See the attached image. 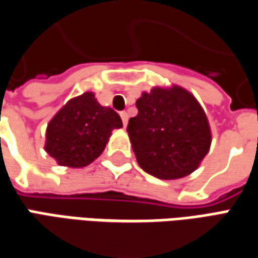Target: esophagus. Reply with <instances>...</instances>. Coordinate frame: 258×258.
<instances>
[{"label":"esophagus","mask_w":258,"mask_h":258,"mask_svg":"<svg viewBox=\"0 0 258 258\" xmlns=\"http://www.w3.org/2000/svg\"><path fill=\"white\" fill-rule=\"evenodd\" d=\"M120 118H122L123 126L127 125V119H129V115H127V112H120Z\"/></svg>","instance_id":"34e87169"}]
</instances>
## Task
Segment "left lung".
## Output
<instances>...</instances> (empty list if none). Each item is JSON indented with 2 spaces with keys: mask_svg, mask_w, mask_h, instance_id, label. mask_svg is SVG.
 <instances>
[{
  "mask_svg": "<svg viewBox=\"0 0 258 258\" xmlns=\"http://www.w3.org/2000/svg\"><path fill=\"white\" fill-rule=\"evenodd\" d=\"M127 135L139 166L160 180H177L195 171L212 142L205 111L182 87H154L136 101Z\"/></svg>",
  "mask_w": 258,
  "mask_h": 258,
  "instance_id": "8db88e82",
  "label": "left lung"
}]
</instances>
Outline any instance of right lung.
<instances>
[{"mask_svg":"<svg viewBox=\"0 0 258 258\" xmlns=\"http://www.w3.org/2000/svg\"><path fill=\"white\" fill-rule=\"evenodd\" d=\"M119 127L118 113L99 105L94 92H84L70 99L47 123L44 150L60 166L81 168L104 152L112 131Z\"/></svg>","mask_w":258,"mask_h":258,"instance_id":"right-lung-1","label":"right lung"}]
</instances>
